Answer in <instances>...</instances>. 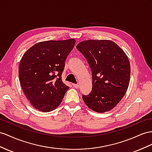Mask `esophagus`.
I'll return each instance as SVG.
<instances>
[{"label":"esophagus","instance_id":"obj_1","mask_svg":"<svg viewBox=\"0 0 152 152\" xmlns=\"http://www.w3.org/2000/svg\"><path fill=\"white\" fill-rule=\"evenodd\" d=\"M73 87H75V88H79V85L78 84H72Z\"/></svg>","mask_w":152,"mask_h":152}]
</instances>
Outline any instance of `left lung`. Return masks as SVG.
<instances>
[{"label": "left lung", "instance_id": "1", "mask_svg": "<svg viewBox=\"0 0 152 152\" xmlns=\"http://www.w3.org/2000/svg\"><path fill=\"white\" fill-rule=\"evenodd\" d=\"M76 48L86 58L92 71V91L82 96L85 103L99 113L113 109L129 85L130 65L126 54L108 40L82 41Z\"/></svg>", "mask_w": 152, "mask_h": 152}]
</instances>
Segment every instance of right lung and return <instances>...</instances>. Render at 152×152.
<instances>
[{
	"mask_svg": "<svg viewBox=\"0 0 152 152\" xmlns=\"http://www.w3.org/2000/svg\"><path fill=\"white\" fill-rule=\"evenodd\" d=\"M75 43L72 38L38 42L22 57L18 69L20 83L35 109L49 112L60 105L69 88L62 81L61 75Z\"/></svg>",
	"mask_w": 152,
	"mask_h": 152,
	"instance_id": "obj_1",
	"label": "right lung"
}]
</instances>
